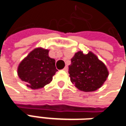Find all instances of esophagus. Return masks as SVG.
Here are the masks:
<instances>
[{
    "instance_id": "obj_1",
    "label": "esophagus",
    "mask_w": 126,
    "mask_h": 126,
    "mask_svg": "<svg viewBox=\"0 0 126 126\" xmlns=\"http://www.w3.org/2000/svg\"><path fill=\"white\" fill-rule=\"evenodd\" d=\"M63 70H64L65 71H68V66H67V65H66V66H65V67H64V68H63Z\"/></svg>"
}]
</instances>
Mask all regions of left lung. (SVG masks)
<instances>
[{"label": "left lung", "mask_w": 126, "mask_h": 126, "mask_svg": "<svg viewBox=\"0 0 126 126\" xmlns=\"http://www.w3.org/2000/svg\"><path fill=\"white\" fill-rule=\"evenodd\" d=\"M71 82L75 87L85 92H92L101 87L109 72L106 65L92 52L84 55L77 52L68 67Z\"/></svg>", "instance_id": "8db88e82"}]
</instances>
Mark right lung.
<instances>
[{"instance_id":"1","label":"right lung","mask_w":126,"mask_h":126,"mask_svg":"<svg viewBox=\"0 0 126 126\" xmlns=\"http://www.w3.org/2000/svg\"><path fill=\"white\" fill-rule=\"evenodd\" d=\"M49 50L33 49L18 67L19 77L32 89H38L49 84L58 71L55 60L49 57Z\"/></svg>"}]
</instances>
